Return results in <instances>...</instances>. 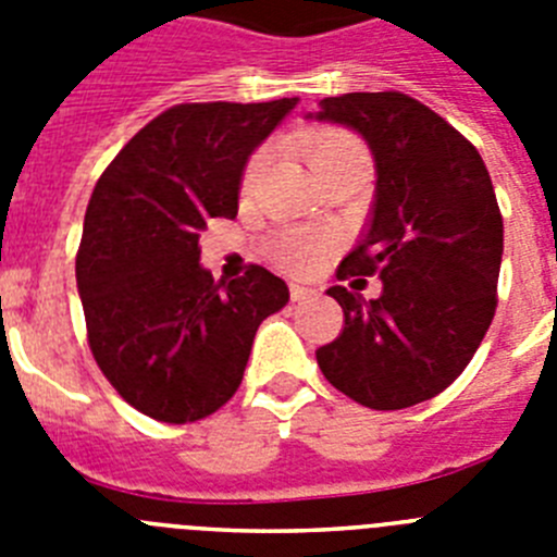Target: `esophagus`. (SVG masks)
<instances>
[{
	"label": "esophagus",
	"instance_id": "esophagus-1",
	"mask_svg": "<svg viewBox=\"0 0 557 557\" xmlns=\"http://www.w3.org/2000/svg\"><path fill=\"white\" fill-rule=\"evenodd\" d=\"M312 295H314V289L301 287V284H293V287H289V298H293L295 304L307 301V298H312Z\"/></svg>",
	"mask_w": 557,
	"mask_h": 557
}]
</instances>
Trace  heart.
<instances>
[{
	"label": "heart",
	"mask_w": 557,
	"mask_h": 557,
	"mask_svg": "<svg viewBox=\"0 0 557 557\" xmlns=\"http://www.w3.org/2000/svg\"><path fill=\"white\" fill-rule=\"evenodd\" d=\"M264 161H268V152L259 150L253 159L248 161L243 175V186H253V181L259 178ZM307 161L312 166L314 178H323L326 172L339 170V166L348 164H368L366 147L354 139L351 133L346 131H321L314 133L312 139L307 141ZM323 248H326V239L321 234H309V231H284V234L275 236L273 243V259L282 264L284 270H293V273H309V270L318 268L321 262Z\"/></svg>",
	"instance_id": "heart-1"
}]
</instances>
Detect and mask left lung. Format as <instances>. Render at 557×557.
<instances>
[{"label":"left lung","mask_w":557,"mask_h":557,"mask_svg":"<svg viewBox=\"0 0 557 557\" xmlns=\"http://www.w3.org/2000/svg\"><path fill=\"white\" fill-rule=\"evenodd\" d=\"M314 120L351 127L371 147L376 200L337 278H382L373 301L326 289L346 323L314 357L362 407L421 405L460 376L494 321L502 264L494 184L476 147L401 91L326 97Z\"/></svg>","instance_id":"left-lung-1"}]
</instances>
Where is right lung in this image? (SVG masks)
I'll list each match as a JSON object with an SVG mask.
<instances>
[{
  "label": "right lung",
  "mask_w": 557,
  "mask_h": 557,
  "mask_svg": "<svg viewBox=\"0 0 557 557\" xmlns=\"http://www.w3.org/2000/svg\"><path fill=\"white\" fill-rule=\"evenodd\" d=\"M295 102L166 108L91 191L75 264L88 346L113 391L156 421L220 410L243 382L259 323L289 301L287 284L259 264L214 282L198 239L211 218H236L250 152Z\"/></svg>",
  "instance_id": "add662e5"
}]
</instances>
